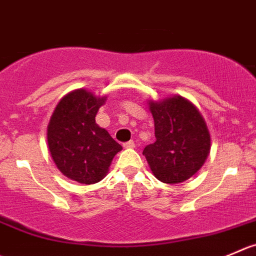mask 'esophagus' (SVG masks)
Wrapping results in <instances>:
<instances>
[{"label": "esophagus", "mask_w": 256, "mask_h": 256, "mask_svg": "<svg viewBox=\"0 0 256 256\" xmlns=\"http://www.w3.org/2000/svg\"><path fill=\"white\" fill-rule=\"evenodd\" d=\"M124 148H135V141H132V140L128 141V142L124 144Z\"/></svg>", "instance_id": "obj_1"}]
</instances>
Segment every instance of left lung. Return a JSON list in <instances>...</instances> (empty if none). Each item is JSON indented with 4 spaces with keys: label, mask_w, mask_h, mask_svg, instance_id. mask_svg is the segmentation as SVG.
<instances>
[{
    "label": "left lung",
    "mask_w": 256,
    "mask_h": 256,
    "mask_svg": "<svg viewBox=\"0 0 256 256\" xmlns=\"http://www.w3.org/2000/svg\"><path fill=\"white\" fill-rule=\"evenodd\" d=\"M154 122V144L142 154L158 180L178 184L196 174L210 152V134L196 106L182 96L148 102Z\"/></svg>",
    "instance_id": "obj_1"
}]
</instances>
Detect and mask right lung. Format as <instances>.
I'll use <instances>...</instances> for the list:
<instances>
[{"mask_svg":"<svg viewBox=\"0 0 256 256\" xmlns=\"http://www.w3.org/2000/svg\"><path fill=\"white\" fill-rule=\"evenodd\" d=\"M106 98L85 88L60 100L47 126V144L57 168L66 178L90 185L102 180L114 156L122 150L105 128L96 124V114Z\"/></svg>","mask_w":256,"mask_h":256,"instance_id":"1","label":"right lung"}]
</instances>
